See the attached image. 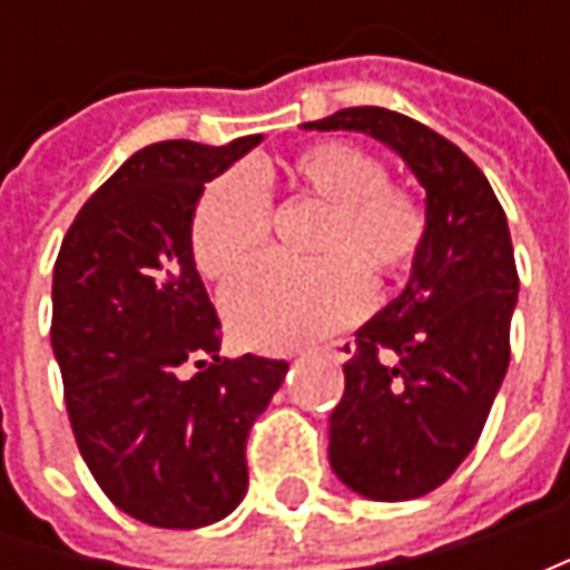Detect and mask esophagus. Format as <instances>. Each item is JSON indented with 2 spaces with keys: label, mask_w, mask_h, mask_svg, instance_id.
<instances>
[{
  "label": "esophagus",
  "mask_w": 570,
  "mask_h": 570,
  "mask_svg": "<svg viewBox=\"0 0 570 570\" xmlns=\"http://www.w3.org/2000/svg\"><path fill=\"white\" fill-rule=\"evenodd\" d=\"M323 352H326L330 358H336V362H348V358L355 355V340L326 342V345H323Z\"/></svg>",
  "instance_id": "obj_1"
}]
</instances>
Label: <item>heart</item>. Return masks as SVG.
<instances>
[{"mask_svg": "<svg viewBox=\"0 0 570 570\" xmlns=\"http://www.w3.org/2000/svg\"><path fill=\"white\" fill-rule=\"evenodd\" d=\"M292 187L326 203L314 237L317 259L269 256L240 273L222 295L230 333L256 348H288L333 333L371 304V278L412 273L428 240V212L386 180L377 155L352 142H314L288 161ZM273 203L253 167H230L206 184L189 222L199 273L225 282L263 250Z\"/></svg>", "mask_w": 570, "mask_h": 570, "instance_id": "1", "label": "heart"}]
</instances>
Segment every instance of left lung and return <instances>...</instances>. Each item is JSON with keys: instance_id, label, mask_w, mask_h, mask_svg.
<instances>
[{"instance_id": "1", "label": "left lung", "mask_w": 570, "mask_h": 570, "mask_svg": "<svg viewBox=\"0 0 570 570\" xmlns=\"http://www.w3.org/2000/svg\"><path fill=\"white\" fill-rule=\"evenodd\" d=\"M304 129L367 132L425 187V250L403 295L355 333L330 415V466L352 492L422 498L470 456L508 374L520 288L508 218L485 174L425 122L348 107Z\"/></svg>"}]
</instances>
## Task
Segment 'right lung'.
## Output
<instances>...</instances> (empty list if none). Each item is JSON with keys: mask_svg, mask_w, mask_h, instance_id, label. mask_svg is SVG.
Wrapping results in <instances>:
<instances>
[{"mask_svg": "<svg viewBox=\"0 0 570 570\" xmlns=\"http://www.w3.org/2000/svg\"><path fill=\"white\" fill-rule=\"evenodd\" d=\"M259 142L136 151L81 206L56 256L50 340L76 444L100 492L148 527L196 530L240 504L247 434L288 371L218 355L222 320L189 247L208 180Z\"/></svg>", "mask_w": 570, "mask_h": 570, "instance_id": "add662e5", "label": "right lung"}]
</instances>
